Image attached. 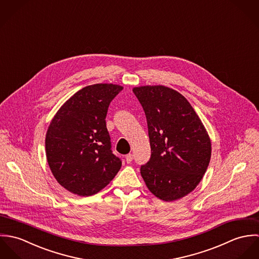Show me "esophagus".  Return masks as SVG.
Instances as JSON below:
<instances>
[{
	"mask_svg": "<svg viewBox=\"0 0 259 259\" xmlns=\"http://www.w3.org/2000/svg\"><path fill=\"white\" fill-rule=\"evenodd\" d=\"M133 159H134V155L132 153H128L125 155V160L127 163H131L133 161Z\"/></svg>",
	"mask_w": 259,
	"mask_h": 259,
	"instance_id": "1",
	"label": "esophagus"
}]
</instances>
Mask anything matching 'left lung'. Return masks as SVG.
Segmentation results:
<instances>
[{
	"label": "left lung",
	"instance_id": "8db88e82",
	"mask_svg": "<svg viewBox=\"0 0 259 259\" xmlns=\"http://www.w3.org/2000/svg\"><path fill=\"white\" fill-rule=\"evenodd\" d=\"M148 121L151 155L141 175L151 193L180 199L200 183L210 161L211 143L200 118L179 92L163 85L134 88Z\"/></svg>",
	"mask_w": 259,
	"mask_h": 259
}]
</instances>
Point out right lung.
<instances>
[{"label": "right lung", "instance_id": "obj_1", "mask_svg": "<svg viewBox=\"0 0 259 259\" xmlns=\"http://www.w3.org/2000/svg\"><path fill=\"white\" fill-rule=\"evenodd\" d=\"M122 87L88 85L71 97L52 119L46 154L57 182L80 196L96 194L110 184L121 166L111 150L106 116Z\"/></svg>", "mask_w": 259, "mask_h": 259}]
</instances>
